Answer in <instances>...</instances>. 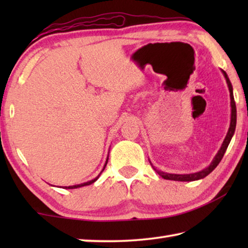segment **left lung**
Segmentation results:
<instances>
[{
    "mask_svg": "<svg viewBox=\"0 0 248 248\" xmlns=\"http://www.w3.org/2000/svg\"><path fill=\"white\" fill-rule=\"evenodd\" d=\"M222 74H223V77L226 81V84H228V87H229V91H230V99H231V123H230V127L228 130V133H226V136L223 140V143H222L220 150L217 151V153L216 154V156L213 157L212 162L210 163V165L205 167V169L201 170L200 171H197V173H191V174H170V173H165V171H162L157 170L156 167L153 166L152 163H151V165L154 169V170L156 171V173L163 177L164 179H170V180H177V182H194V180H199V179H202L204 178L205 176H208L211 171L216 169V167L219 165V163L221 162L222 157H223V155L225 153L226 149H228V146L230 144L231 140H232V137L234 136V132H235V128H236V106H235V102H234V96H233V87H232V84L230 82V78L228 77V74L225 73V71L221 70Z\"/></svg>",
    "mask_w": 248,
    "mask_h": 248,
    "instance_id": "8db88e82",
    "label": "left lung"
}]
</instances>
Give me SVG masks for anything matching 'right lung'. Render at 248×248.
Listing matches in <instances>:
<instances>
[{
  "instance_id": "right-lung-1",
  "label": "right lung",
  "mask_w": 248,
  "mask_h": 248,
  "mask_svg": "<svg viewBox=\"0 0 248 248\" xmlns=\"http://www.w3.org/2000/svg\"><path fill=\"white\" fill-rule=\"evenodd\" d=\"M108 155H109V153H108ZM107 162H108V156H107V158H106V162H105V165H104V167H103V170H102V171H100V173L96 176V177L94 178V179H92V180H89V182H86V183H83V184H78V185H73V186H65L64 188L65 189H75V188H79V187H84V186H89V185H91V184H93V183H95L96 180H97L98 178H99V176H100V174L103 173L104 171V170H105V167H106V165H107Z\"/></svg>"
}]
</instances>
